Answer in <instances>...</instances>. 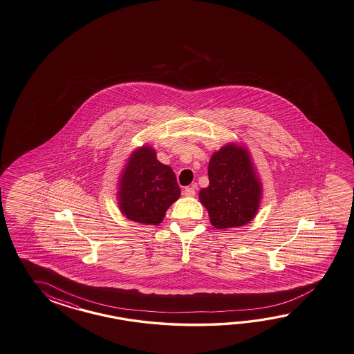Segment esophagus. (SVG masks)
<instances>
[{
  "mask_svg": "<svg viewBox=\"0 0 354 354\" xmlns=\"http://www.w3.org/2000/svg\"><path fill=\"white\" fill-rule=\"evenodd\" d=\"M183 194L185 197H194L196 196V187L192 185V187H187L185 189L183 190Z\"/></svg>",
  "mask_w": 354,
  "mask_h": 354,
  "instance_id": "34e87169",
  "label": "esophagus"
}]
</instances>
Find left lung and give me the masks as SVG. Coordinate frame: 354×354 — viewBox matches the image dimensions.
Returning <instances> with one entry per match:
<instances>
[{
	"label": "left lung",
	"mask_w": 354,
	"mask_h": 354,
	"mask_svg": "<svg viewBox=\"0 0 354 354\" xmlns=\"http://www.w3.org/2000/svg\"><path fill=\"white\" fill-rule=\"evenodd\" d=\"M209 185L199 192L211 224L227 229L248 224L259 209L261 185L247 149L229 145L208 164Z\"/></svg>",
	"instance_id": "8db88e82"
}]
</instances>
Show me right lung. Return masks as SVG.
Masks as SVG:
<instances>
[{"mask_svg": "<svg viewBox=\"0 0 354 354\" xmlns=\"http://www.w3.org/2000/svg\"><path fill=\"white\" fill-rule=\"evenodd\" d=\"M179 197L180 188L171 167L161 164L149 147L134 152L121 178V212L139 224H160Z\"/></svg>", "mask_w": 354, "mask_h": 354, "instance_id": "add662e5", "label": "right lung"}]
</instances>
